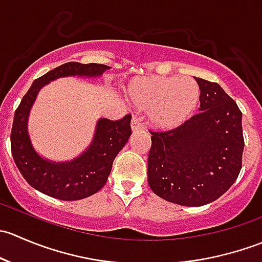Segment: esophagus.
Instances as JSON below:
<instances>
[{
  "mask_svg": "<svg viewBox=\"0 0 262 262\" xmlns=\"http://www.w3.org/2000/svg\"><path fill=\"white\" fill-rule=\"evenodd\" d=\"M130 128H132V130H133V132H138V130H141L142 128H143V124L141 123V120H139L138 118H133V119H132Z\"/></svg>",
  "mask_w": 262,
  "mask_h": 262,
  "instance_id": "obj_1",
  "label": "esophagus"
}]
</instances>
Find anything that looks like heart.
Returning a JSON list of instances; mask_svg holds the SVG:
<instances>
[{"label": "heart", "instance_id": "obj_1", "mask_svg": "<svg viewBox=\"0 0 262 262\" xmlns=\"http://www.w3.org/2000/svg\"><path fill=\"white\" fill-rule=\"evenodd\" d=\"M125 96L132 104L148 109L149 123L157 129H173L189 120L200 102V89L190 77L148 76L128 82Z\"/></svg>", "mask_w": 262, "mask_h": 262}]
</instances>
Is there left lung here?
Returning <instances> with one entry per match:
<instances>
[{
    "label": "left lung",
    "mask_w": 262,
    "mask_h": 262,
    "mask_svg": "<svg viewBox=\"0 0 262 262\" xmlns=\"http://www.w3.org/2000/svg\"><path fill=\"white\" fill-rule=\"evenodd\" d=\"M199 114L168 132H152L148 185L156 195L185 207H202L238 178L245 141L242 113L215 82L195 78Z\"/></svg>",
    "instance_id": "obj_1"
}]
</instances>
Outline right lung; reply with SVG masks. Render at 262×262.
I'll return each mask as SVG.
<instances>
[{"label": "right lung", "mask_w": 262, "mask_h": 262, "mask_svg": "<svg viewBox=\"0 0 262 262\" xmlns=\"http://www.w3.org/2000/svg\"><path fill=\"white\" fill-rule=\"evenodd\" d=\"M106 70H110L109 66L99 63H64L36 78L21 100L12 123L11 152L21 175L38 191L71 202L91 196L106 184L115 157L132 134V115L116 121L99 119L90 146L76 158L63 162L39 155L28 129L31 107L46 84L62 77L96 78Z\"/></svg>", "instance_id": "obj_1"}]
</instances>
